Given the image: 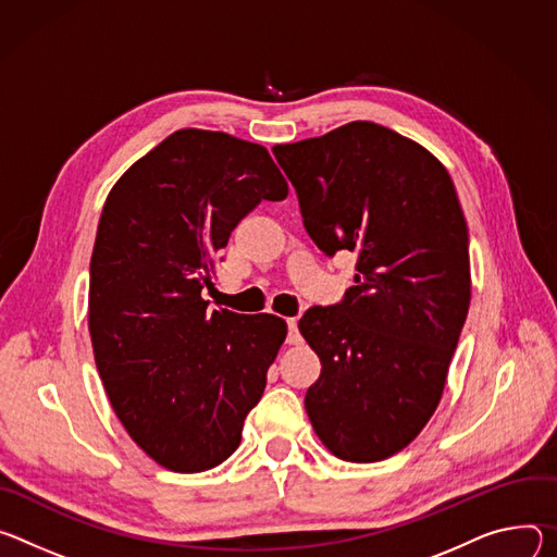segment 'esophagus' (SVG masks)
I'll use <instances>...</instances> for the list:
<instances>
[{
    "label": "esophagus",
    "mask_w": 557,
    "mask_h": 557,
    "mask_svg": "<svg viewBox=\"0 0 557 557\" xmlns=\"http://www.w3.org/2000/svg\"><path fill=\"white\" fill-rule=\"evenodd\" d=\"M287 343L298 345L300 343V332L296 325V319H287Z\"/></svg>",
    "instance_id": "esophagus-1"
}]
</instances>
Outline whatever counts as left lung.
<instances>
[{
  "label": "left lung",
  "instance_id": "left-lung-1",
  "mask_svg": "<svg viewBox=\"0 0 557 557\" xmlns=\"http://www.w3.org/2000/svg\"><path fill=\"white\" fill-rule=\"evenodd\" d=\"M302 225L356 285L298 321L321 358L305 409L341 460L379 462L434 416L471 300L469 232L445 165L372 121L272 148Z\"/></svg>",
  "mask_w": 557,
  "mask_h": 557
}]
</instances>
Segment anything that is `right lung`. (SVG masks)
Here are the masks:
<instances>
[{"label": "right lung", "mask_w": 557, "mask_h": 557, "mask_svg": "<svg viewBox=\"0 0 557 557\" xmlns=\"http://www.w3.org/2000/svg\"><path fill=\"white\" fill-rule=\"evenodd\" d=\"M287 181L270 152L225 133H172L112 185L90 259L88 330L110 405L161 467L230 458L287 325L208 310L219 252Z\"/></svg>", "instance_id": "obj_1"}]
</instances>
